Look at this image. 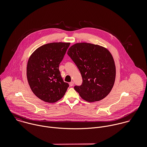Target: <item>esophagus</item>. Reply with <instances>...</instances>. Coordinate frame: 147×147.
I'll return each mask as SVG.
<instances>
[{
	"label": "esophagus",
	"mask_w": 147,
	"mask_h": 147,
	"mask_svg": "<svg viewBox=\"0 0 147 147\" xmlns=\"http://www.w3.org/2000/svg\"><path fill=\"white\" fill-rule=\"evenodd\" d=\"M69 86H72L74 85V82H70V83H69Z\"/></svg>",
	"instance_id": "obj_1"
}]
</instances>
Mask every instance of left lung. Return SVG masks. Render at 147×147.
Returning <instances> with one entry per match:
<instances>
[{
	"mask_svg": "<svg viewBox=\"0 0 147 147\" xmlns=\"http://www.w3.org/2000/svg\"><path fill=\"white\" fill-rule=\"evenodd\" d=\"M67 54L76 64L82 78L75 90L86 101L93 102L106 97L114 84L116 69L113 57L104 47L86 42L76 43Z\"/></svg>",
	"mask_w": 147,
	"mask_h": 147,
	"instance_id": "1",
	"label": "left lung"
}]
</instances>
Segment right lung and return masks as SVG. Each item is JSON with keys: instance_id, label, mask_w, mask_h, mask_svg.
Wrapping results in <instances>:
<instances>
[{"instance_id": "add662e5", "label": "right lung", "mask_w": 147, "mask_h": 147, "mask_svg": "<svg viewBox=\"0 0 147 147\" xmlns=\"http://www.w3.org/2000/svg\"><path fill=\"white\" fill-rule=\"evenodd\" d=\"M69 42H52L37 48L30 56L26 67L28 84L40 100L54 103L65 94L69 85L59 70Z\"/></svg>"}]
</instances>
